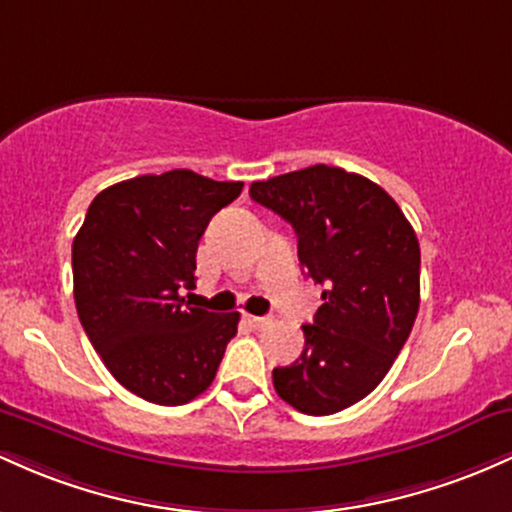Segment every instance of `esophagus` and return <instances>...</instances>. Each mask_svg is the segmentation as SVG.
Masks as SVG:
<instances>
[{
    "mask_svg": "<svg viewBox=\"0 0 512 512\" xmlns=\"http://www.w3.org/2000/svg\"><path fill=\"white\" fill-rule=\"evenodd\" d=\"M246 321H249V326L251 329H266V326H271L273 324V319L271 317H246Z\"/></svg>",
    "mask_w": 512,
    "mask_h": 512,
    "instance_id": "obj_1",
    "label": "esophagus"
}]
</instances>
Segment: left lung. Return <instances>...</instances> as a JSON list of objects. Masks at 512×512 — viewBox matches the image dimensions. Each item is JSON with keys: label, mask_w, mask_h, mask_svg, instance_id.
<instances>
[{"label": "left lung", "mask_w": 512, "mask_h": 512, "mask_svg": "<svg viewBox=\"0 0 512 512\" xmlns=\"http://www.w3.org/2000/svg\"><path fill=\"white\" fill-rule=\"evenodd\" d=\"M249 195L290 222L302 268L324 285L302 355L273 370L275 392L307 416L348 409L384 380L413 329L416 232L384 188L338 166L254 181Z\"/></svg>", "instance_id": "8db88e82"}]
</instances>
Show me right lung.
Here are the masks:
<instances>
[{"label": "right lung", "instance_id": "right-lung-1", "mask_svg": "<svg viewBox=\"0 0 512 512\" xmlns=\"http://www.w3.org/2000/svg\"><path fill=\"white\" fill-rule=\"evenodd\" d=\"M241 181L191 169L108 186L91 200L72 244L74 302L91 346L132 394L181 406L217 375L239 312L215 314L181 297L195 285L198 241Z\"/></svg>", "mask_w": 512, "mask_h": 512}]
</instances>
